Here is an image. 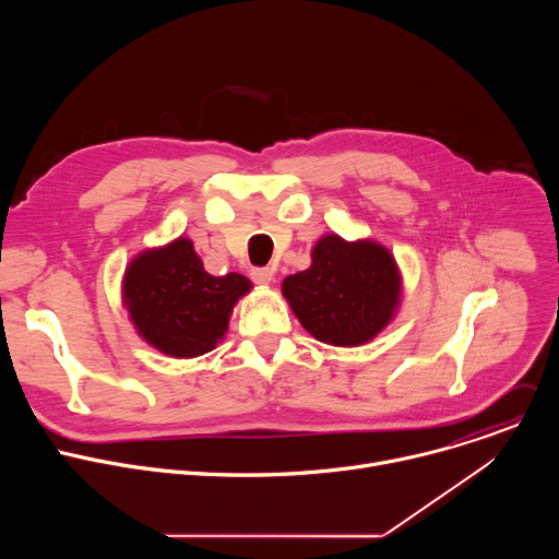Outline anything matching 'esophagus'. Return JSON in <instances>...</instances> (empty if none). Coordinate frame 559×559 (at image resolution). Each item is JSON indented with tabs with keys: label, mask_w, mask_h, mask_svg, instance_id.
I'll list each match as a JSON object with an SVG mask.
<instances>
[{
	"label": "esophagus",
	"mask_w": 559,
	"mask_h": 559,
	"mask_svg": "<svg viewBox=\"0 0 559 559\" xmlns=\"http://www.w3.org/2000/svg\"><path fill=\"white\" fill-rule=\"evenodd\" d=\"M250 278H252L254 283L267 285V283H272V278H274V270H272V267H252V270H250Z\"/></svg>",
	"instance_id": "1"
}]
</instances>
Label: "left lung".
Segmentation results:
<instances>
[{"label": "left lung", "instance_id": "obj_1", "mask_svg": "<svg viewBox=\"0 0 559 559\" xmlns=\"http://www.w3.org/2000/svg\"><path fill=\"white\" fill-rule=\"evenodd\" d=\"M283 294L316 341L356 347L389 323L401 276L384 248L332 234L313 248L309 270L283 281Z\"/></svg>", "mask_w": 559, "mask_h": 559}]
</instances>
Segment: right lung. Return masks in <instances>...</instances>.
I'll use <instances>...</instances> for the list:
<instances>
[{
    "label": "right lung",
    "mask_w": 559,
    "mask_h": 559,
    "mask_svg": "<svg viewBox=\"0 0 559 559\" xmlns=\"http://www.w3.org/2000/svg\"><path fill=\"white\" fill-rule=\"evenodd\" d=\"M241 274L212 276L188 238L136 257L123 298L139 334L175 358L212 352L225 334L234 302L250 289Z\"/></svg>",
    "instance_id": "obj_1"
}]
</instances>
